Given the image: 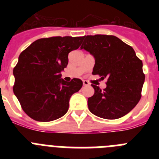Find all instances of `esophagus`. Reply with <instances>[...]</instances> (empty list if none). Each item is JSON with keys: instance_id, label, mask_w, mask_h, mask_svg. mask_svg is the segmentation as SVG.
Segmentation results:
<instances>
[{"instance_id": "esophagus-1", "label": "esophagus", "mask_w": 159, "mask_h": 159, "mask_svg": "<svg viewBox=\"0 0 159 159\" xmlns=\"http://www.w3.org/2000/svg\"><path fill=\"white\" fill-rule=\"evenodd\" d=\"M83 84H84V86H88V85H89V83L86 80H84L83 81Z\"/></svg>"}]
</instances>
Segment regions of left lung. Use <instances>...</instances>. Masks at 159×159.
<instances>
[{"mask_svg": "<svg viewBox=\"0 0 159 159\" xmlns=\"http://www.w3.org/2000/svg\"><path fill=\"white\" fill-rule=\"evenodd\" d=\"M81 49L93 55V75L107 78V88L92 84L95 93L88 98L89 111L98 117L116 119L137 105L145 80L143 62L131 46L111 35L83 36Z\"/></svg>", "mask_w": 159, "mask_h": 159, "instance_id": "left-lung-1", "label": "left lung"}]
</instances>
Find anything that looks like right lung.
<instances>
[{"label":"right lung","instance_id":"1","mask_svg":"<svg viewBox=\"0 0 159 159\" xmlns=\"http://www.w3.org/2000/svg\"><path fill=\"white\" fill-rule=\"evenodd\" d=\"M82 40L83 36L41 38L20 54L13 68V92L32 119L50 122L67 113L70 98L83 82L74 78L67 83L60 71L68 64V53L79 48Z\"/></svg>","mask_w":159,"mask_h":159}]
</instances>
